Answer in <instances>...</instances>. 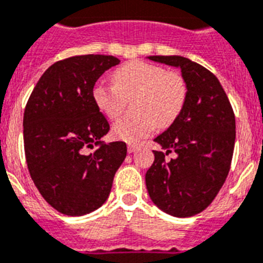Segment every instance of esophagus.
Masks as SVG:
<instances>
[{"mask_svg":"<svg viewBox=\"0 0 263 263\" xmlns=\"http://www.w3.org/2000/svg\"><path fill=\"white\" fill-rule=\"evenodd\" d=\"M139 147H140L139 144H128V152L129 154H132V152H135V151L138 149Z\"/></svg>","mask_w":263,"mask_h":263,"instance_id":"obj_1","label":"esophagus"}]
</instances>
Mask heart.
Instances as JSON below:
<instances>
[{
    "label": "heart",
    "mask_w": 263,
    "mask_h": 263,
    "mask_svg": "<svg viewBox=\"0 0 263 263\" xmlns=\"http://www.w3.org/2000/svg\"><path fill=\"white\" fill-rule=\"evenodd\" d=\"M114 86L97 84L93 103L108 119L119 118L127 99H134L136 114L119 119L112 125L116 139L136 141L151 135L157 127L172 124L185 107L188 84L179 71L144 61L127 62L114 70Z\"/></svg>",
    "instance_id": "1"
}]
</instances>
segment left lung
Returning <instances> with one entry per match:
<instances>
[{"mask_svg":"<svg viewBox=\"0 0 263 263\" xmlns=\"http://www.w3.org/2000/svg\"><path fill=\"white\" fill-rule=\"evenodd\" d=\"M151 61L181 70L188 84L182 112L155 141V161L145 173L154 204L175 217H192L211 205L227 180L236 141V118L216 75L179 55H152ZM175 150L178 156L166 160Z\"/></svg>","mask_w":263,"mask_h":263,"instance_id":"obj_1","label":"left lung"}]
</instances>
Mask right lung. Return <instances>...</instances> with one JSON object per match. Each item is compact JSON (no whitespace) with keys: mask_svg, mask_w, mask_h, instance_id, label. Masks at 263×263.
I'll use <instances>...</instances> for the list:
<instances>
[{"mask_svg":"<svg viewBox=\"0 0 263 263\" xmlns=\"http://www.w3.org/2000/svg\"><path fill=\"white\" fill-rule=\"evenodd\" d=\"M119 63L99 54L58 61L43 72L25 107L29 173L42 197L66 216L102 206L127 156L124 141L100 140L109 124L92 98L95 82ZM88 147L94 152L87 154Z\"/></svg>","mask_w":263,"mask_h":263,"instance_id":"right-lung-1","label":"right lung"}]
</instances>
